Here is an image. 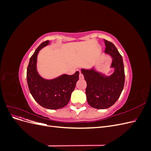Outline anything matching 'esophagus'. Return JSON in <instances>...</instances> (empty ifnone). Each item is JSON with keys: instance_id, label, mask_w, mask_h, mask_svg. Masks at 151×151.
Returning a JSON list of instances; mask_svg holds the SVG:
<instances>
[{"instance_id": "obj_1", "label": "esophagus", "mask_w": 151, "mask_h": 151, "mask_svg": "<svg viewBox=\"0 0 151 151\" xmlns=\"http://www.w3.org/2000/svg\"><path fill=\"white\" fill-rule=\"evenodd\" d=\"M79 79H84V76H83V74H82L81 72L79 73Z\"/></svg>"}]
</instances>
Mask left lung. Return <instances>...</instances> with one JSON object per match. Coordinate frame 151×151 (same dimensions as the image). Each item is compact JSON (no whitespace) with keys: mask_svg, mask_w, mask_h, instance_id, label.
<instances>
[{"mask_svg":"<svg viewBox=\"0 0 151 151\" xmlns=\"http://www.w3.org/2000/svg\"><path fill=\"white\" fill-rule=\"evenodd\" d=\"M106 45L104 53L113 58L110 67L114 72L107 76L92 68H82L87 83L86 94L87 101L91 107L106 109L115 103L122 92L125 83V71L122 57L111 42L104 40Z\"/></svg>","mask_w":151,"mask_h":151,"instance_id":"8db88e82","label":"left lung"}]
</instances>
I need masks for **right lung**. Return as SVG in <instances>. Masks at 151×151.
<instances>
[{
  "instance_id": "1",
  "label": "right lung",
  "mask_w": 151,
  "mask_h": 151,
  "mask_svg": "<svg viewBox=\"0 0 151 151\" xmlns=\"http://www.w3.org/2000/svg\"><path fill=\"white\" fill-rule=\"evenodd\" d=\"M50 41L43 42L31 56L27 68V83L30 93L40 106L50 109H57L65 106L70 99L79 72L69 76L63 74L53 79H45L41 77L36 69L39 52L47 46Z\"/></svg>"
}]
</instances>
